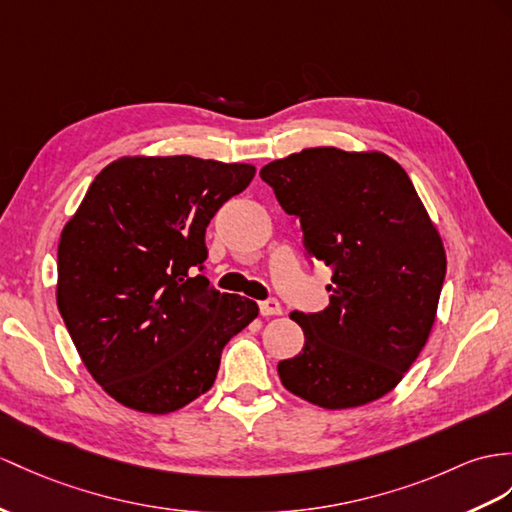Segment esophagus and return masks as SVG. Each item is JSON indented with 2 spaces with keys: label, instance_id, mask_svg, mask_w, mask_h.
Here are the masks:
<instances>
[{
  "label": "esophagus",
  "instance_id": "obj_1",
  "mask_svg": "<svg viewBox=\"0 0 512 512\" xmlns=\"http://www.w3.org/2000/svg\"><path fill=\"white\" fill-rule=\"evenodd\" d=\"M260 313H263L265 317L269 315H282V306L278 302V297H267L260 302Z\"/></svg>",
  "mask_w": 512,
  "mask_h": 512
}]
</instances>
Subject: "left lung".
<instances>
[{
  "mask_svg": "<svg viewBox=\"0 0 512 512\" xmlns=\"http://www.w3.org/2000/svg\"><path fill=\"white\" fill-rule=\"evenodd\" d=\"M304 232L306 256L332 269L330 306L291 313L302 352L280 360L282 384L321 408L389 393L432 330L445 249L408 173L380 152L302 149L260 169Z\"/></svg>",
  "mask_w": 512,
  "mask_h": 512,
  "instance_id": "obj_1",
  "label": "left lung"
}]
</instances>
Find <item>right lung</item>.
Listing matches in <instances>:
<instances>
[{"instance_id": "add662e5", "label": "right lung", "mask_w": 512, "mask_h": 512, "mask_svg": "<svg viewBox=\"0 0 512 512\" xmlns=\"http://www.w3.org/2000/svg\"><path fill=\"white\" fill-rule=\"evenodd\" d=\"M256 169L193 156L121 158L60 234L58 310L91 376L123 406L173 413L213 386L258 304L206 278V228Z\"/></svg>"}]
</instances>
